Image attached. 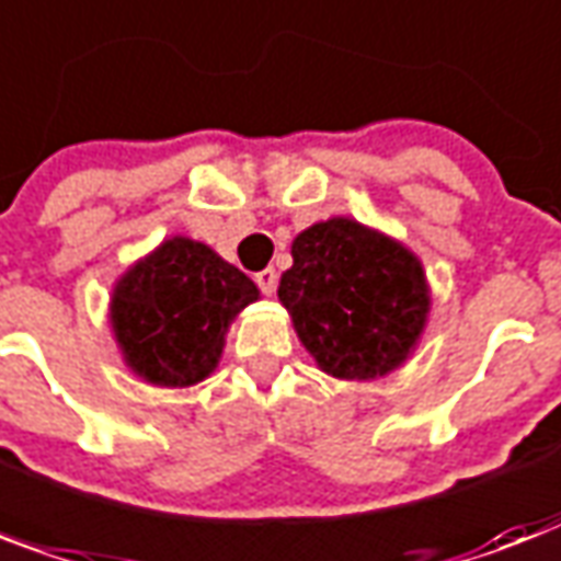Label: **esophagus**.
<instances>
[{
  "label": "esophagus",
  "mask_w": 561,
  "mask_h": 561,
  "mask_svg": "<svg viewBox=\"0 0 561 561\" xmlns=\"http://www.w3.org/2000/svg\"><path fill=\"white\" fill-rule=\"evenodd\" d=\"M255 282H259V288L271 297L273 290H276V282H279V273L273 271V267H264L262 273H255Z\"/></svg>",
  "instance_id": "esophagus-1"
}]
</instances>
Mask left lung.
Here are the masks:
<instances>
[{
	"instance_id": "left-lung-1",
	"label": "left lung",
	"mask_w": 561,
	"mask_h": 561,
	"mask_svg": "<svg viewBox=\"0 0 561 561\" xmlns=\"http://www.w3.org/2000/svg\"><path fill=\"white\" fill-rule=\"evenodd\" d=\"M290 255L279 299L320 370L376 379L412 356L430 314V285L414 252L332 217L299 232Z\"/></svg>"
}]
</instances>
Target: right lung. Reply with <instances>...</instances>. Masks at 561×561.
<instances>
[{"instance_id": "right-lung-1", "label": "right lung", "mask_w": 561, "mask_h": 561, "mask_svg": "<svg viewBox=\"0 0 561 561\" xmlns=\"http://www.w3.org/2000/svg\"><path fill=\"white\" fill-rule=\"evenodd\" d=\"M255 299L259 288L247 273L176 234L119 276L111 327L140 379L187 388L214 374L232 320Z\"/></svg>"}]
</instances>
